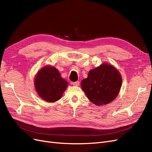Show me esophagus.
I'll list each match as a JSON object with an SVG mask.
<instances>
[{
	"label": "esophagus",
	"mask_w": 152,
	"mask_h": 152,
	"mask_svg": "<svg viewBox=\"0 0 152 152\" xmlns=\"http://www.w3.org/2000/svg\"><path fill=\"white\" fill-rule=\"evenodd\" d=\"M72 84H73V86H79V84H80V82H79V81L73 82H72Z\"/></svg>",
	"instance_id": "1"
}]
</instances>
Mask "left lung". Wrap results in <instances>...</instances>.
I'll return each mask as SVG.
<instances>
[{
  "label": "left lung",
  "instance_id": "1",
  "mask_svg": "<svg viewBox=\"0 0 152 152\" xmlns=\"http://www.w3.org/2000/svg\"><path fill=\"white\" fill-rule=\"evenodd\" d=\"M80 84L92 103L103 105L112 102L118 94L122 77L115 68L104 63L90 70L87 78L82 80Z\"/></svg>",
  "mask_w": 152,
  "mask_h": 152
}]
</instances>
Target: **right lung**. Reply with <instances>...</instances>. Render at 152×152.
<instances>
[{
    "mask_svg": "<svg viewBox=\"0 0 152 152\" xmlns=\"http://www.w3.org/2000/svg\"><path fill=\"white\" fill-rule=\"evenodd\" d=\"M34 84L40 97L45 102L52 103L61 99L68 84L56 68L47 65L37 73Z\"/></svg>",
    "mask_w": 152,
    "mask_h": 152,
    "instance_id": "right-lung-1",
    "label": "right lung"
}]
</instances>
